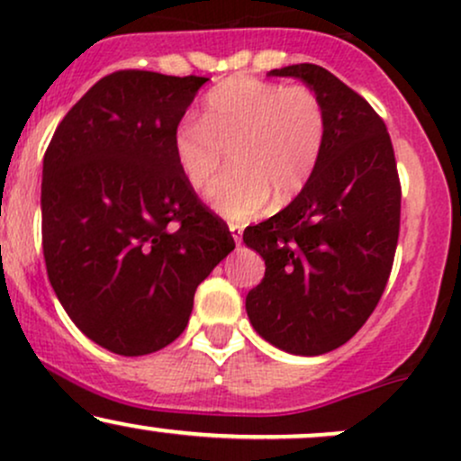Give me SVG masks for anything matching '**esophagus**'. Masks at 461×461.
Here are the masks:
<instances>
[{
	"mask_svg": "<svg viewBox=\"0 0 461 461\" xmlns=\"http://www.w3.org/2000/svg\"><path fill=\"white\" fill-rule=\"evenodd\" d=\"M230 231H231V236H234L236 245H240V240H242V225L230 223Z\"/></svg>",
	"mask_w": 461,
	"mask_h": 461,
	"instance_id": "1",
	"label": "esophagus"
}]
</instances>
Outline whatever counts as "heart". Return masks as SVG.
I'll return each mask as SVG.
<instances>
[{"label":"heart","instance_id":"b5f03b06","mask_svg":"<svg viewBox=\"0 0 461 461\" xmlns=\"http://www.w3.org/2000/svg\"><path fill=\"white\" fill-rule=\"evenodd\" d=\"M325 140V105L310 86L236 76L205 95L199 121H179L171 149L190 188L212 182L230 151L234 171L205 199L225 219L249 221L273 194L282 205L308 186Z\"/></svg>","mask_w":461,"mask_h":461}]
</instances>
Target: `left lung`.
<instances>
[{
	"mask_svg": "<svg viewBox=\"0 0 461 461\" xmlns=\"http://www.w3.org/2000/svg\"><path fill=\"white\" fill-rule=\"evenodd\" d=\"M321 97L327 140L314 176L242 240L264 258L247 314L264 340L294 356H322L356 336L382 299L401 225V182L384 119L319 65L273 68Z\"/></svg>",
	"mask_w": 461,
	"mask_h": 461,
	"instance_id": "left-lung-1",
	"label": "left lung"
}]
</instances>
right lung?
<instances>
[{
    "mask_svg": "<svg viewBox=\"0 0 461 461\" xmlns=\"http://www.w3.org/2000/svg\"><path fill=\"white\" fill-rule=\"evenodd\" d=\"M208 77L114 71L65 114L43 158V256L77 330L147 356L186 330L197 285L236 242L173 158Z\"/></svg>",
    "mask_w": 461,
    "mask_h": 461,
    "instance_id": "obj_1",
    "label": "right lung"
}]
</instances>
